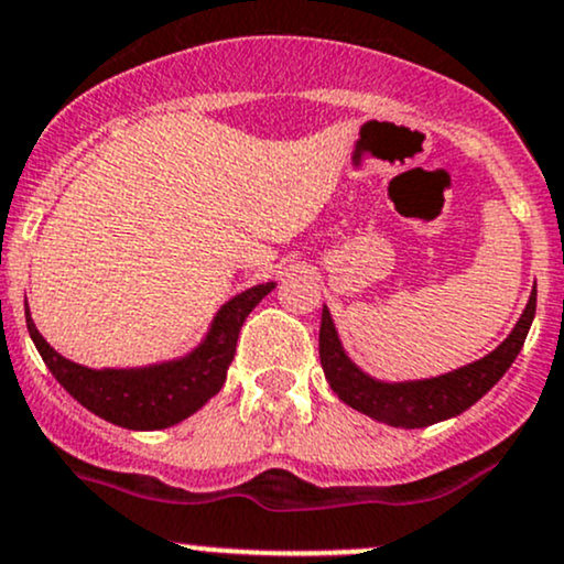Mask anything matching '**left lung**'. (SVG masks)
I'll use <instances>...</instances> for the list:
<instances>
[{
    "instance_id": "obj_1",
    "label": "left lung",
    "mask_w": 564,
    "mask_h": 564,
    "mask_svg": "<svg viewBox=\"0 0 564 564\" xmlns=\"http://www.w3.org/2000/svg\"><path fill=\"white\" fill-rule=\"evenodd\" d=\"M535 318V289L530 294L528 307L519 315L509 337L492 352H487L479 361L455 372L429 377V380H406V382H382L369 377L356 367L345 352L339 334L334 329L329 307L321 313L318 352L321 367L332 391L352 406V410L369 414L372 420L393 425V429H425V425L442 423L474 406L495 382L500 380L513 358L522 350L530 324Z\"/></svg>"
}]
</instances>
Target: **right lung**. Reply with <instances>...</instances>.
<instances>
[{
    "label": "right lung",
    "mask_w": 564,
    "mask_h": 564,
    "mask_svg": "<svg viewBox=\"0 0 564 564\" xmlns=\"http://www.w3.org/2000/svg\"><path fill=\"white\" fill-rule=\"evenodd\" d=\"M275 283L246 289L214 315L212 329L195 350L165 364L141 369H88L55 352L36 332L26 305V326L42 361L47 364L64 391L85 410L131 431H158L182 423L212 395L221 391L235 358V345L243 321Z\"/></svg>",
    "instance_id": "obj_1"
}]
</instances>
